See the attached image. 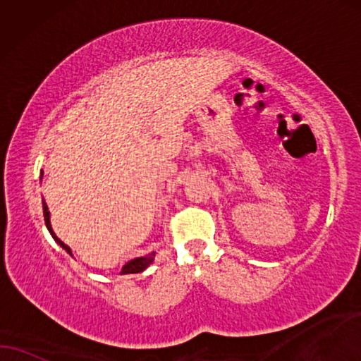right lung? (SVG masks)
<instances>
[{
  "mask_svg": "<svg viewBox=\"0 0 361 361\" xmlns=\"http://www.w3.org/2000/svg\"><path fill=\"white\" fill-rule=\"evenodd\" d=\"M41 180H42V171H41ZM42 213H44V221H46V228L49 229V233H51V236L54 238V241L59 244V246L64 249V251L67 252V254H71L72 256V251H71V247L67 246V244H64L61 241L59 238L56 236L54 234V231H52V226H51V216H49V209H47V204H46V201L42 200ZM153 259H155V252H150V254H147V256H143V257H135V259H132V261H128L127 264H125V266L122 267V272L120 274H138V272H143L145 271V269L150 266V264L153 262Z\"/></svg>",
  "mask_w": 361,
  "mask_h": 361,
  "instance_id": "1",
  "label": "right lung"
}]
</instances>
